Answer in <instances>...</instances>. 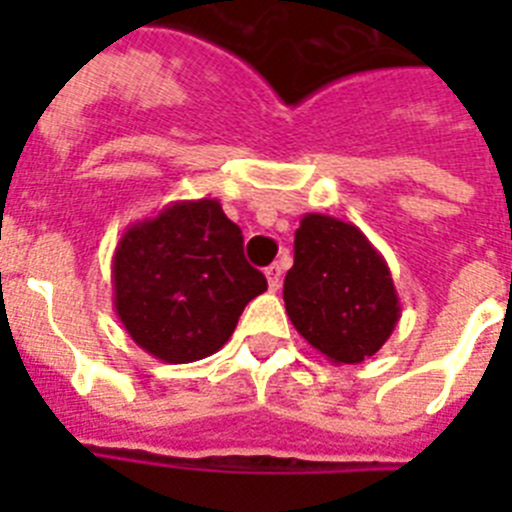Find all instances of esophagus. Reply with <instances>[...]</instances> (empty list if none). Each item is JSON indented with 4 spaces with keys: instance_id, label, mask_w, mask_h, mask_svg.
<instances>
[{
    "instance_id": "1",
    "label": "esophagus",
    "mask_w": 512,
    "mask_h": 512,
    "mask_svg": "<svg viewBox=\"0 0 512 512\" xmlns=\"http://www.w3.org/2000/svg\"><path fill=\"white\" fill-rule=\"evenodd\" d=\"M266 282H269V289L271 292H277L279 284H282V264H271L266 266Z\"/></svg>"
}]
</instances>
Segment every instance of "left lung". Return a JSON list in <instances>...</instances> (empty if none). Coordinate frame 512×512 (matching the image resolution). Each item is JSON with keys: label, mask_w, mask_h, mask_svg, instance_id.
I'll return each mask as SVG.
<instances>
[{"label": "left lung", "mask_w": 512, "mask_h": 512, "mask_svg": "<svg viewBox=\"0 0 512 512\" xmlns=\"http://www.w3.org/2000/svg\"><path fill=\"white\" fill-rule=\"evenodd\" d=\"M284 307L302 338L333 364H361L400 320L392 271L354 223L307 212L295 233Z\"/></svg>", "instance_id": "obj_1"}]
</instances>
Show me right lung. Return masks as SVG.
<instances>
[{"label": "right lung", "mask_w": 512, "mask_h": 512, "mask_svg": "<svg viewBox=\"0 0 512 512\" xmlns=\"http://www.w3.org/2000/svg\"><path fill=\"white\" fill-rule=\"evenodd\" d=\"M266 277L243 256L241 228L217 200H179L130 225L112 256V302L153 359L189 364L233 336Z\"/></svg>", "instance_id": "1"}]
</instances>
